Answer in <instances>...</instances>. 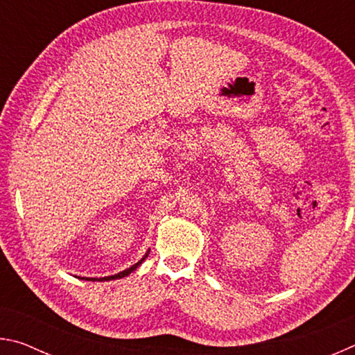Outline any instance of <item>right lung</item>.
Listing matches in <instances>:
<instances>
[{"mask_svg":"<svg viewBox=\"0 0 355 355\" xmlns=\"http://www.w3.org/2000/svg\"><path fill=\"white\" fill-rule=\"evenodd\" d=\"M147 255H148V252L146 255H144L139 261H137L136 264H133V266L131 268H128V269H125V271H122V272H119V274H114V275H107V277H101V279H86V280H98V282H105V280H114V279H122V277H125V275H128V274H131L135 271V269H137V266H141L142 264V261L146 260L147 258Z\"/></svg>","mask_w":355,"mask_h":355,"instance_id":"right-lung-1","label":"right lung"}]
</instances>
